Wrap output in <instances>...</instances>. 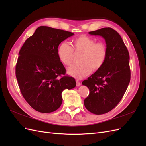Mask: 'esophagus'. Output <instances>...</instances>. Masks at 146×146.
<instances>
[{
  "label": "esophagus",
  "mask_w": 146,
  "mask_h": 146,
  "mask_svg": "<svg viewBox=\"0 0 146 146\" xmlns=\"http://www.w3.org/2000/svg\"><path fill=\"white\" fill-rule=\"evenodd\" d=\"M76 84H77V86H80L81 85V83L79 82L78 80H76Z\"/></svg>",
  "instance_id": "esophagus-1"
}]
</instances>
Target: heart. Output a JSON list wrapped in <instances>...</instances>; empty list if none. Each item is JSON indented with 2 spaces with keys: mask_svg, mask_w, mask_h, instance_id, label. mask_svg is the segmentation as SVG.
I'll use <instances>...</instances> for the list:
<instances>
[{
  "mask_svg": "<svg viewBox=\"0 0 146 146\" xmlns=\"http://www.w3.org/2000/svg\"><path fill=\"white\" fill-rule=\"evenodd\" d=\"M73 48L67 42L60 45L57 54L60 61L69 66L74 59V52L82 53L79 58L80 63L74 64L68 69V73L76 78H82L89 75L92 70L97 71L104 64L107 56V48L103 42H96L95 39L86 35L75 38Z\"/></svg>",
  "mask_w": 146,
  "mask_h": 146,
  "instance_id": "obj_1",
  "label": "heart"
}]
</instances>
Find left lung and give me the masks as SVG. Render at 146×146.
Masks as SVG:
<instances>
[{
    "label": "left lung",
    "instance_id": "1",
    "mask_svg": "<svg viewBox=\"0 0 146 146\" xmlns=\"http://www.w3.org/2000/svg\"><path fill=\"white\" fill-rule=\"evenodd\" d=\"M89 33L103 37L107 48L102 67L82 82L90 90L84 105L90 112L99 115L112 110L124 95L130 81V55L120 35L112 28Z\"/></svg>",
    "mask_w": 146,
    "mask_h": 146
}]
</instances>
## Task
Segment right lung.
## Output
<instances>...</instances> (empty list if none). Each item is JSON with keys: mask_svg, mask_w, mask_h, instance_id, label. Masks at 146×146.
<instances>
[{"mask_svg": "<svg viewBox=\"0 0 146 146\" xmlns=\"http://www.w3.org/2000/svg\"><path fill=\"white\" fill-rule=\"evenodd\" d=\"M73 35L40 26L26 39L19 52L16 77L19 89L27 103L38 112L56 111L62 104L63 91L76 86L75 79L66 75L57 54L60 44Z\"/></svg>", "mask_w": 146, "mask_h": 146, "instance_id": "add662e5", "label": "right lung"}]
</instances>
